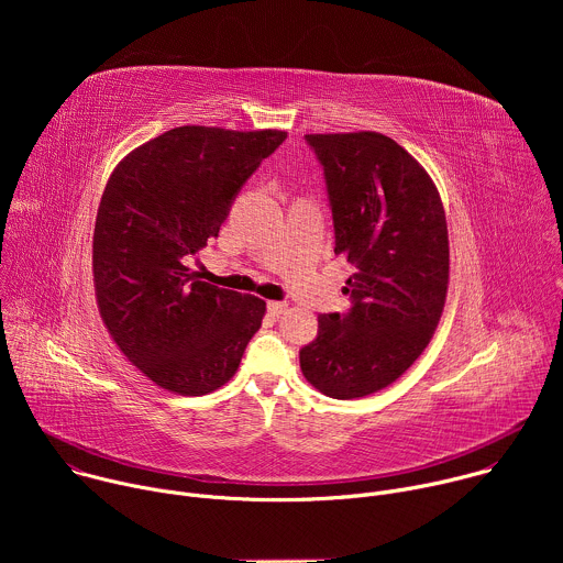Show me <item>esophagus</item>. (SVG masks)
I'll use <instances>...</instances> for the list:
<instances>
[{
    "instance_id": "1",
    "label": "esophagus",
    "mask_w": 563,
    "mask_h": 563,
    "mask_svg": "<svg viewBox=\"0 0 563 563\" xmlns=\"http://www.w3.org/2000/svg\"><path fill=\"white\" fill-rule=\"evenodd\" d=\"M267 309L272 316H280L285 309H287V302L285 300H269L267 302Z\"/></svg>"
}]
</instances>
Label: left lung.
<instances>
[{"instance_id": "obj_1", "label": "left lung", "mask_w": 563, "mask_h": 563, "mask_svg": "<svg viewBox=\"0 0 563 563\" xmlns=\"http://www.w3.org/2000/svg\"><path fill=\"white\" fill-rule=\"evenodd\" d=\"M334 220V254L354 267L345 313L318 316L305 345V378L332 398L374 394L428 347L445 302L450 247L439 191L426 169L391 137L305 135Z\"/></svg>"}]
</instances>
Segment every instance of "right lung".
I'll use <instances>...</instances> for the list:
<instances>
[{
	"mask_svg": "<svg viewBox=\"0 0 563 563\" xmlns=\"http://www.w3.org/2000/svg\"><path fill=\"white\" fill-rule=\"evenodd\" d=\"M285 137L178 126L111 174L93 233L96 296L109 334L155 385L183 396L218 389L261 330L265 300L198 280L187 263Z\"/></svg>",
	"mask_w": 563,
	"mask_h": 563,
	"instance_id": "obj_1",
	"label": "right lung"
}]
</instances>
